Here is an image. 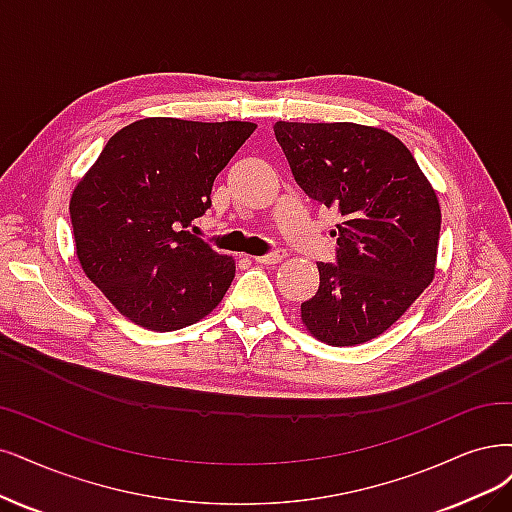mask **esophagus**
I'll use <instances>...</instances> for the list:
<instances>
[{"mask_svg":"<svg viewBox=\"0 0 512 512\" xmlns=\"http://www.w3.org/2000/svg\"><path fill=\"white\" fill-rule=\"evenodd\" d=\"M285 257H287L285 249H276V251H272V253H268V255L255 257V261H257V263H263V266H276V263H280Z\"/></svg>","mask_w":512,"mask_h":512,"instance_id":"34e87169","label":"esophagus"}]
</instances>
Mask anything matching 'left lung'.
Instances as JSON below:
<instances>
[{
  "mask_svg": "<svg viewBox=\"0 0 512 512\" xmlns=\"http://www.w3.org/2000/svg\"><path fill=\"white\" fill-rule=\"evenodd\" d=\"M274 135L304 192L335 208V263L301 304L306 329L329 346L382 335L430 285L441 208L411 151L382 128L276 122Z\"/></svg>",
  "mask_w": 512,
  "mask_h": 512,
  "instance_id": "1",
  "label": "left lung"
}]
</instances>
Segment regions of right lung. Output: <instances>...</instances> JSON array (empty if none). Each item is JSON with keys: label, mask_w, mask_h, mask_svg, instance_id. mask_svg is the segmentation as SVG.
<instances>
[{"label": "right lung", "mask_w": 512, "mask_h": 512, "mask_svg": "<svg viewBox=\"0 0 512 512\" xmlns=\"http://www.w3.org/2000/svg\"><path fill=\"white\" fill-rule=\"evenodd\" d=\"M257 126L145 118L118 130L69 202L86 276L132 323L177 331L217 308L234 259L187 232Z\"/></svg>", "instance_id": "add662e5"}]
</instances>
